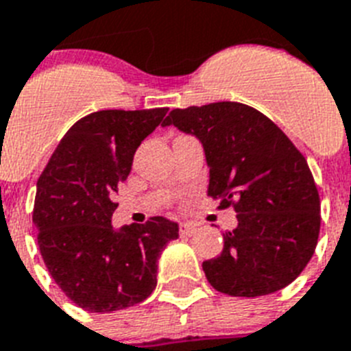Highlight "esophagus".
<instances>
[{
    "instance_id": "34e87169",
    "label": "esophagus",
    "mask_w": 351,
    "mask_h": 351,
    "mask_svg": "<svg viewBox=\"0 0 351 351\" xmlns=\"http://www.w3.org/2000/svg\"><path fill=\"white\" fill-rule=\"evenodd\" d=\"M180 234L182 235L196 234V225H193V223H180Z\"/></svg>"
}]
</instances>
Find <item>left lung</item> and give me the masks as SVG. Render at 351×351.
<instances>
[{"label":"left lung","instance_id":"1","mask_svg":"<svg viewBox=\"0 0 351 351\" xmlns=\"http://www.w3.org/2000/svg\"><path fill=\"white\" fill-rule=\"evenodd\" d=\"M202 143L207 194L234 207L237 226L203 262L208 284L230 296H264L296 280L319 235V194L298 148L262 112L237 101L175 108L162 126Z\"/></svg>","mask_w":351,"mask_h":351}]
</instances>
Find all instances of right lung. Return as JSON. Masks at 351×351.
I'll return each instance as SVG.
<instances>
[{
	"instance_id": "right-lung-1",
	"label": "right lung",
	"mask_w": 351,
	"mask_h": 351,
	"mask_svg": "<svg viewBox=\"0 0 351 351\" xmlns=\"http://www.w3.org/2000/svg\"><path fill=\"white\" fill-rule=\"evenodd\" d=\"M167 108L99 110L71 126L37 180L34 225L49 275L89 312H114L148 298L158 257L178 239V223L155 216L116 230L112 202L135 149Z\"/></svg>"
}]
</instances>
